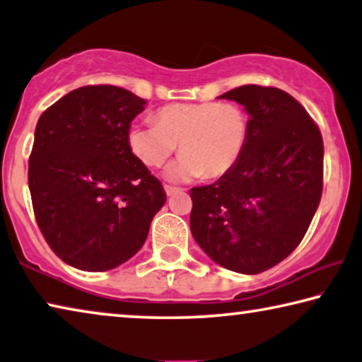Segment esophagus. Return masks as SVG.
<instances>
[{"label": "esophagus", "instance_id": "1", "mask_svg": "<svg viewBox=\"0 0 362 362\" xmlns=\"http://www.w3.org/2000/svg\"><path fill=\"white\" fill-rule=\"evenodd\" d=\"M165 192H166V196H173V194H176V192H180V189L177 187H173V186H165Z\"/></svg>", "mask_w": 362, "mask_h": 362}]
</instances>
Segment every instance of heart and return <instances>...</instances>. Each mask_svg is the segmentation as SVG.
<instances>
[{
    "mask_svg": "<svg viewBox=\"0 0 362 362\" xmlns=\"http://www.w3.org/2000/svg\"><path fill=\"white\" fill-rule=\"evenodd\" d=\"M155 118L132 124L127 144L147 166H162L180 144L182 155L166 170L173 181L225 176L247 146V113L235 102L171 103Z\"/></svg>",
    "mask_w": 362,
    "mask_h": 362,
    "instance_id": "obj_1",
    "label": "heart"
}]
</instances>
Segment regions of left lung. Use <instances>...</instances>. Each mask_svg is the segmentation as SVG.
Instances as JSON below:
<instances>
[{
	"label": "left lung",
	"instance_id": "8db88e82",
	"mask_svg": "<svg viewBox=\"0 0 362 362\" xmlns=\"http://www.w3.org/2000/svg\"><path fill=\"white\" fill-rule=\"evenodd\" d=\"M218 98L246 108L247 146L230 173L191 189V231L214 262L255 275L303 241L322 197L324 142L303 105L280 88L249 84Z\"/></svg>",
	"mask_w": 362,
	"mask_h": 362
}]
</instances>
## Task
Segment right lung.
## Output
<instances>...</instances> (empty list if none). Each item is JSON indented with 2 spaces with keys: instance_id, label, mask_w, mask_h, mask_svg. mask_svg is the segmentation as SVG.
I'll list each match as a JSON object with an SVG mask.
<instances>
[{
  "instance_id": "1",
  "label": "right lung",
  "mask_w": 362,
  "mask_h": 362,
  "mask_svg": "<svg viewBox=\"0 0 362 362\" xmlns=\"http://www.w3.org/2000/svg\"><path fill=\"white\" fill-rule=\"evenodd\" d=\"M146 100L116 86H86L43 111L29 158L37 225L76 269L105 272L146 243L166 202L157 177L127 144Z\"/></svg>"
}]
</instances>
